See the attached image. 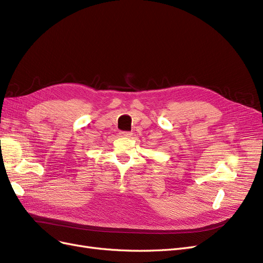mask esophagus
<instances>
[{"label":"esophagus","instance_id":"1","mask_svg":"<svg viewBox=\"0 0 263 263\" xmlns=\"http://www.w3.org/2000/svg\"><path fill=\"white\" fill-rule=\"evenodd\" d=\"M119 135H121L122 137H132L133 136V134L129 132H121L119 133Z\"/></svg>","mask_w":263,"mask_h":263}]
</instances>
